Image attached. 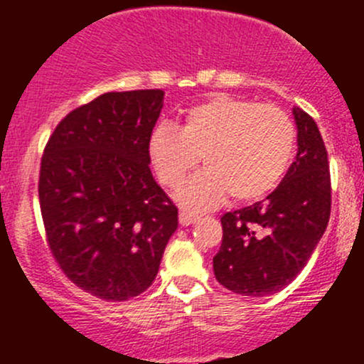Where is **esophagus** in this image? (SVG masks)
Masks as SVG:
<instances>
[{"instance_id":"34e87169","label":"esophagus","mask_w":364,"mask_h":364,"mask_svg":"<svg viewBox=\"0 0 364 364\" xmlns=\"http://www.w3.org/2000/svg\"><path fill=\"white\" fill-rule=\"evenodd\" d=\"M197 220H199V215H196V213L185 211V209L179 211V223H181V225H192Z\"/></svg>"}]
</instances>
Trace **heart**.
Instances as JSON below:
<instances>
[{
  "mask_svg": "<svg viewBox=\"0 0 364 364\" xmlns=\"http://www.w3.org/2000/svg\"><path fill=\"white\" fill-rule=\"evenodd\" d=\"M296 128L274 105L215 95L190 107L181 127L161 123L148 151L160 181L176 186L199 161L205 168L186 179L176 199L193 209L220 204L230 193L250 203L273 192L294 159Z\"/></svg>",
  "mask_w": 364,
  "mask_h": 364,
  "instance_id": "1",
  "label": "heart"
}]
</instances>
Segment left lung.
Returning <instances> with one entry per match:
<instances>
[{
  "mask_svg": "<svg viewBox=\"0 0 364 364\" xmlns=\"http://www.w3.org/2000/svg\"><path fill=\"white\" fill-rule=\"evenodd\" d=\"M297 155L274 192L222 216L223 240L213 257L220 284L262 297L287 287L306 266L331 213V179L324 141L314 117L292 109Z\"/></svg>",
  "mask_w": 364,
  "mask_h": 364,
  "instance_id": "obj_1",
  "label": "left lung"
}]
</instances>
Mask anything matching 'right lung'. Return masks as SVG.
Returning a JSON list of instances; mask_svg holds the SVG:
<instances>
[{"mask_svg":"<svg viewBox=\"0 0 364 364\" xmlns=\"http://www.w3.org/2000/svg\"><path fill=\"white\" fill-rule=\"evenodd\" d=\"M164 95H100L70 112L43 151L38 197L49 248L70 280L100 299L142 294L178 229V208L149 168Z\"/></svg>","mask_w":364,"mask_h":364,"instance_id":"1","label":"right lung"}]
</instances>
